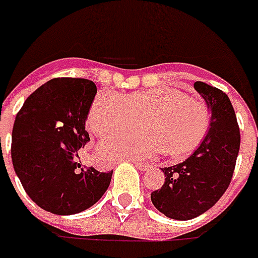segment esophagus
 I'll return each mask as SVG.
<instances>
[{
	"mask_svg": "<svg viewBox=\"0 0 258 258\" xmlns=\"http://www.w3.org/2000/svg\"><path fill=\"white\" fill-rule=\"evenodd\" d=\"M136 168L139 169V170H142V172H144V170H148V169L150 168V165H148V164H144V162H136Z\"/></svg>",
	"mask_w": 258,
	"mask_h": 258,
	"instance_id": "34e87169",
	"label": "esophagus"
}]
</instances>
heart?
Here are the masks:
<instances>
[{
    "label": "heart",
    "mask_w": 258,
    "mask_h": 258,
    "mask_svg": "<svg viewBox=\"0 0 258 258\" xmlns=\"http://www.w3.org/2000/svg\"><path fill=\"white\" fill-rule=\"evenodd\" d=\"M139 135L119 136L101 145L110 158H148L162 153L177 160L191 153L207 137L211 110L200 98L174 88L139 90L126 96L102 92L94 98L88 125L94 135L110 137L136 127Z\"/></svg>",
    "instance_id": "heart-1"
}]
</instances>
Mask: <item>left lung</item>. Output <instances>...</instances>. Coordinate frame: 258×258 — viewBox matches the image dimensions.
Masks as SVG:
<instances>
[{"mask_svg":"<svg viewBox=\"0 0 258 258\" xmlns=\"http://www.w3.org/2000/svg\"><path fill=\"white\" fill-rule=\"evenodd\" d=\"M195 89L211 109V127L185 161L161 168L164 185L150 195L158 211L180 221L199 217L221 199L230 184L240 150V127L229 97L201 81L195 82Z\"/></svg>","mask_w":258,"mask_h":258,"instance_id":"8db88e82","label":"left lung"}]
</instances>
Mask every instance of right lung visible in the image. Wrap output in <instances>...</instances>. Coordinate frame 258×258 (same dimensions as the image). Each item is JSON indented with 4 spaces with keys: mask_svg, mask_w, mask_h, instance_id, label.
Instances as JSON below:
<instances>
[{
    "mask_svg": "<svg viewBox=\"0 0 258 258\" xmlns=\"http://www.w3.org/2000/svg\"><path fill=\"white\" fill-rule=\"evenodd\" d=\"M97 93L85 78L61 77L33 92L17 113L12 161L28 196L44 211L69 216L89 209L108 189L112 172L85 168V121Z\"/></svg>",
    "mask_w": 258,
    "mask_h": 258,
    "instance_id": "obj_1",
    "label": "right lung"
}]
</instances>
